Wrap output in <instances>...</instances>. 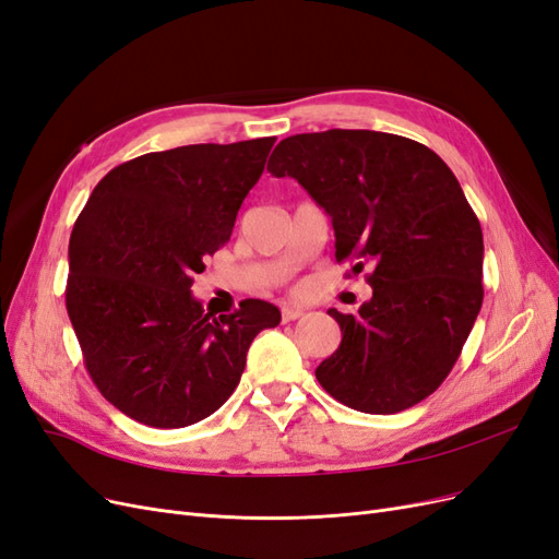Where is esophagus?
I'll return each instance as SVG.
<instances>
[{"mask_svg":"<svg viewBox=\"0 0 559 559\" xmlns=\"http://www.w3.org/2000/svg\"><path fill=\"white\" fill-rule=\"evenodd\" d=\"M302 308H298V306H292V302H284L282 306V319L284 321H294V319H298V317H302Z\"/></svg>","mask_w":559,"mask_h":559,"instance_id":"1","label":"esophagus"}]
</instances>
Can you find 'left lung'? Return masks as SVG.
I'll list each match as a JSON object with an SVG mask.
<instances>
[{
  "mask_svg": "<svg viewBox=\"0 0 559 559\" xmlns=\"http://www.w3.org/2000/svg\"><path fill=\"white\" fill-rule=\"evenodd\" d=\"M267 173L294 177L331 214L335 261L368 267L373 289L357 314L329 310L343 341L317 366L319 384L368 415L425 401L483 306V230L460 181L429 146L373 130L294 134Z\"/></svg>",
  "mask_w": 559,
  "mask_h": 559,
  "instance_id": "8db88e82",
  "label": "left lung"
}]
</instances>
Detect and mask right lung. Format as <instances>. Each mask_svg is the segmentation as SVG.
Wrapping results in <instances>:
<instances>
[{
	"mask_svg": "<svg viewBox=\"0 0 559 559\" xmlns=\"http://www.w3.org/2000/svg\"><path fill=\"white\" fill-rule=\"evenodd\" d=\"M273 144H191L132 158L99 179L76 218L67 314L93 384L140 425L179 429L222 408L253 337L280 324V310L259 298L212 317L191 296Z\"/></svg>",
	"mask_w": 559,
	"mask_h": 559,
	"instance_id": "1",
	"label": "right lung"
}]
</instances>
